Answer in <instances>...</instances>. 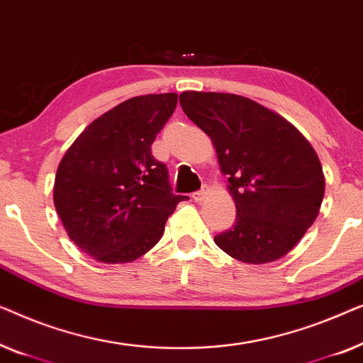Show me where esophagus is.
<instances>
[{
	"label": "esophagus",
	"mask_w": 363,
	"mask_h": 363,
	"mask_svg": "<svg viewBox=\"0 0 363 363\" xmlns=\"http://www.w3.org/2000/svg\"><path fill=\"white\" fill-rule=\"evenodd\" d=\"M207 196H208V187L203 186V187L201 189V191H197V192L192 194V199H194V201H196V202H202L203 199H206Z\"/></svg>",
	"instance_id": "esophagus-1"
}]
</instances>
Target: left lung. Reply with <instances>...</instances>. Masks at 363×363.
<instances>
[{"label": "left lung", "instance_id": "8db88e82", "mask_svg": "<svg viewBox=\"0 0 363 363\" xmlns=\"http://www.w3.org/2000/svg\"><path fill=\"white\" fill-rule=\"evenodd\" d=\"M179 104L212 140L237 207L235 225L213 242L242 263L284 257L323 203L325 181L314 147L281 115L247 96L182 91Z\"/></svg>", "mask_w": 363, "mask_h": 363}]
</instances>
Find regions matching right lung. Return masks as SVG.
Listing matches in <instances>:
<instances>
[{
  "mask_svg": "<svg viewBox=\"0 0 363 363\" xmlns=\"http://www.w3.org/2000/svg\"><path fill=\"white\" fill-rule=\"evenodd\" d=\"M177 94L121 101L80 133L54 181V206L69 238L96 262H135L160 242L186 196L172 194L151 145L174 113Z\"/></svg>",
  "mask_w": 363,
  "mask_h": 363,
  "instance_id": "obj_1",
  "label": "right lung"
}]
</instances>
